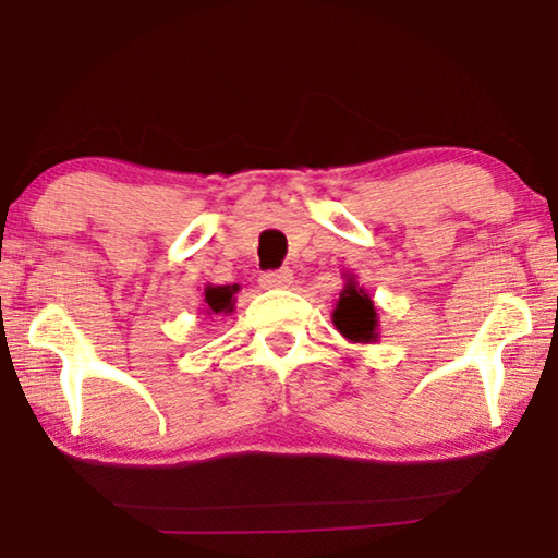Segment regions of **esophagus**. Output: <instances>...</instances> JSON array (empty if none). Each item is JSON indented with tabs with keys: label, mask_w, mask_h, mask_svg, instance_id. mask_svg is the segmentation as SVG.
<instances>
[{
	"label": "esophagus",
	"mask_w": 558,
	"mask_h": 558,
	"mask_svg": "<svg viewBox=\"0 0 558 558\" xmlns=\"http://www.w3.org/2000/svg\"><path fill=\"white\" fill-rule=\"evenodd\" d=\"M290 282H293V272L288 268L282 270H270V272H263L260 276V286L265 290H272V288H288Z\"/></svg>",
	"instance_id": "obj_1"
}]
</instances>
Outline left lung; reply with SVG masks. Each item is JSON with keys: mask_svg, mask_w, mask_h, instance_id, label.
Listing matches in <instances>:
<instances>
[{"mask_svg": "<svg viewBox=\"0 0 558 558\" xmlns=\"http://www.w3.org/2000/svg\"><path fill=\"white\" fill-rule=\"evenodd\" d=\"M332 326L351 343H376L378 340L376 303L353 276H345V286L332 307Z\"/></svg>", "mask_w": 558, "mask_h": 558, "instance_id": "8db88e82", "label": "left lung"}]
</instances>
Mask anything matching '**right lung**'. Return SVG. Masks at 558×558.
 <instances>
[{"label": "right lung", "mask_w": 558, "mask_h": 558, "mask_svg": "<svg viewBox=\"0 0 558 558\" xmlns=\"http://www.w3.org/2000/svg\"><path fill=\"white\" fill-rule=\"evenodd\" d=\"M240 290L238 282L232 286H205L203 293V303H205V313L207 315H218V313H232L235 311V293Z\"/></svg>", "instance_id": "obj_1"}]
</instances>
